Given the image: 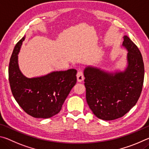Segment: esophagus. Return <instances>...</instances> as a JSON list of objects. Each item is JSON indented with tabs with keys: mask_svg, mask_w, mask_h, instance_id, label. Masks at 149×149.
Listing matches in <instances>:
<instances>
[{
	"mask_svg": "<svg viewBox=\"0 0 149 149\" xmlns=\"http://www.w3.org/2000/svg\"><path fill=\"white\" fill-rule=\"evenodd\" d=\"M77 77L78 82H80L83 81V80H84V73H83V72L81 71V70H79V71L77 72Z\"/></svg>",
	"mask_w": 149,
	"mask_h": 149,
	"instance_id": "esophagus-1",
	"label": "esophagus"
}]
</instances>
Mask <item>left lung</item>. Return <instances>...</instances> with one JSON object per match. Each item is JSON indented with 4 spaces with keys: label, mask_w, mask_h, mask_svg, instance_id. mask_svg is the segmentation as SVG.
I'll return each mask as SVG.
<instances>
[{
    "label": "left lung",
    "mask_w": 149,
    "mask_h": 149,
    "mask_svg": "<svg viewBox=\"0 0 149 149\" xmlns=\"http://www.w3.org/2000/svg\"><path fill=\"white\" fill-rule=\"evenodd\" d=\"M122 45L128 51L125 71L112 74L92 67L84 71L88 105L104 120L119 118L128 113L142 92L145 69L141 54L128 36H124Z\"/></svg>",
    "instance_id": "1"
}]
</instances>
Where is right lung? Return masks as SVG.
Instances as JSON below:
<instances>
[{"mask_svg": "<svg viewBox=\"0 0 149 149\" xmlns=\"http://www.w3.org/2000/svg\"><path fill=\"white\" fill-rule=\"evenodd\" d=\"M25 36L15 44L10 59L8 77L15 101L26 113L37 118H48L61 111L63 104L77 83L76 69L56 71L44 77L28 79L17 63V54Z\"/></svg>", "mask_w": 149, "mask_h": 149, "instance_id": "right-lung-1", "label": "right lung"}]
</instances>
